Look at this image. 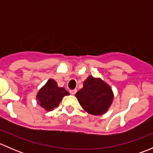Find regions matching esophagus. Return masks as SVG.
Segmentation results:
<instances>
[{"label": "esophagus", "mask_w": 153, "mask_h": 153, "mask_svg": "<svg viewBox=\"0 0 153 153\" xmlns=\"http://www.w3.org/2000/svg\"><path fill=\"white\" fill-rule=\"evenodd\" d=\"M76 92H77V89H71V90H69V92H70L71 94H72V95H75V93H76Z\"/></svg>", "instance_id": "34e87169"}]
</instances>
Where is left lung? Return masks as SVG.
<instances>
[{"instance_id": "1", "label": "left lung", "mask_w": 153, "mask_h": 153, "mask_svg": "<svg viewBox=\"0 0 153 153\" xmlns=\"http://www.w3.org/2000/svg\"><path fill=\"white\" fill-rule=\"evenodd\" d=\"M75 96L84 109L94 115L104 114L109 109L113 100L110 86L101 78L89 76L84 82V86Z\"/></svg>"}]
</instances>
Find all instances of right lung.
Returning <instances> with one entry per match:
<instances>
[{"label":"right lung","mask_w":153,"mask_h":153,"mask_svg":"<svg viewBox=\"0 0 153 153\" xmlns=\"http://www.w3.org/2000/svg\"><path fill=\"white\" fill-rule=\"evenodd\" d=\"M69 92L63 87H58L56 81L49 79L38 92L37 99L39 104L47 111H51L58 106L62 98Z\"/></svg>","instance_id":"1"}]
</instances>
